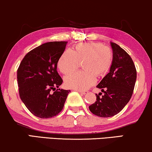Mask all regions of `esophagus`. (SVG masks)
<instances>
[{"instance_id": "esophagus-1", "label": "esophagus", "mask_w": 152, "mask_h": 152, "mask_svg": "<svg viewBox=\"0 0 152 152\" xmlns=\"http://www.w3.org/2000/svg\"><path fill=\"white\" fill-rule=\"evenodd\" d=\"M76 91H78V92L81 94H85L87 93V91H80V90H76Z\"/></svg>"}]
</instances>
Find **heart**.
<instances>
[{
  "label": "heart",
  "instance_id": "obj_1",
  "mask_svg": "<svg viewBox=\"0 0 152 152\" xmlns=\"http://www.w3.org/2000/svg\"><path fill=\"white\" fill-rule=\"evenodd\" d=\"M112 52L108 47L97 42H84L76 45L73 50H66L58 62L62 73L67 74L77 69L83 62L84 71L76 72L65 78L66 86L85 90L96 83V76H104L112 63Z\"/></svg>",
  "mask_w": 152,
  "mask_h": 152
}]
</instances>
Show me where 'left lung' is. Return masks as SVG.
<instances>
[{"instance_id":"8db88e82","label":"left lung","mask_w":152,"mask_h":152,"mask_svg":"<svg viewBox=\"0 0 152 152\" xmlns=\"http://www.w3.org/2000/svg\"><path fill=\"white\" fill-rule=\"evenodd\" d=\"M113 58L110 72L97 85L102 93L89 107L96 116L107 118L121 112L129 101L135 86L136 69L130 56L114 42H110Z\"/></svg>"}]
</instances>
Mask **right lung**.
<instances>
[{
	"label": "right lung",
	"instance_id": "obj_1",
	"mask_svg": "<svg viewBox=\"0 0 152 152\" xmlns=\"http://www.w3.org/2000/svg\"><path fill=\"white\" fill-rule=\"evenodd\" d=\"M67 43L42 44L27 53L19 65L17 82L20 99L38 118H50L58 114L70 92L59 88L63 80L57 72V63Z\"/></svg>",
	"mask_w": 152,
	"mask_h": 152
}]
</instances>
